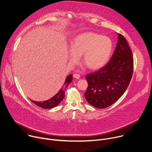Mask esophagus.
Returning a JSON list of instances; mask_svg holds the SVG:
<instances>
[{"label": "esophagus", "instance_id": "obj_1", "mask_svg": "<svg viewBox=\"0 0 152 152\" xmlns=\"http://www.w3.org/2000/svg\"><path fill=\"white\" fill-rule=\"evenodd\" d=\"M73 77L76 79H79L80 77V75L78 73H75V74H73Z\"/></svg>", "mask_w": 152, "mask_h": 152}]
</instances>
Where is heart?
Here are the masks:
<instances>
[{
  "label": "heart",
  "instance_id": "heart-1",
  "mask_svg": "<svg viewBox=\"0 0 152 152\" xmlns=\"http://www.w3.org/2000/svg\"><path fill=\"white\" fill-rule=\"evenodd\" d=\"M69 59L73 64L78 62L79 56L83 55L82 61L90 69L102 67L111 56L113 44L107 37L94 33L86 32L76 37L71 42Z\"/></svg>",
  "mask_w": 152,
  "mask_h": 152
}]
</instances>
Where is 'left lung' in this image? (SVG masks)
<instances>
[{"label":"left lung","instance_id":"left-lung-1","mask_svg":"<svg viewBox=\"0 0 152 152\" xmlns=\"http://www.w3.org/2000/svg\"><path fill=\"white\" fill-rule=\"evenodd\" d=\"M115 51L105 66L86 75L88 87L85 97L92 106L103 109L117 101L126 90L134 70L132 53L119 34Z\"/></svg>","mask_w":152,"mask_h":152}]
</instances>
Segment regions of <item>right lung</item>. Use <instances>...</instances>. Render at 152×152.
<instances>
[{
  "mask_svg": "<svg viewBox=\"0 0 152 152\" xmlns=\"http://www.w3.org/2000/svg\"><path fill=\"white\" fill-rule=\"evenodd\" d=\"M72 79H73V75H69L67 77L66 81H65L61 90L59 91V92L56 94H55L51 99L46 101H43V102H36L32 100H31V101L33 102L34 104H35L36 105H37L38 106L43 108V109H51V108H53L56 106L63 100L65 96V91H66L67 87L69 86L70 83H71V82L72 81Z\"/></svg>",
  "mask_w": 152,
  "mask_h": 152,
  "instance_id": "right-lung-1",
  "label": "right lung"
}]
</instances>
